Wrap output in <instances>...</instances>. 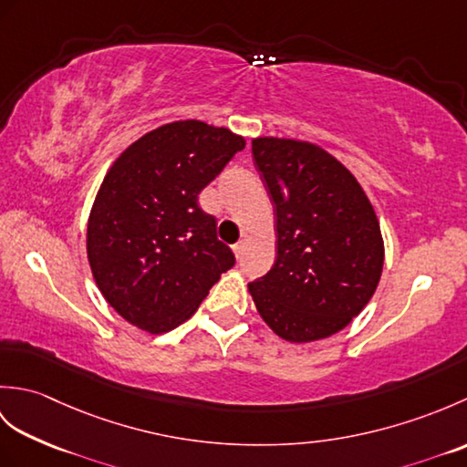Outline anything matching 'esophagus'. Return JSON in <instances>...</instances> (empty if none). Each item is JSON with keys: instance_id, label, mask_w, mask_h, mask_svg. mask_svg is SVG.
Here are the masks:
<instances>
[{"instance_id": "1", "label": "esophagus", "mask_w": 467, "mask_h": 467, "mask_svg": "<svg viewBox=\"0 0 467 467\" xmlns=\"http://www.w3.org/2000/svg\"><path fill=\"white\" fill-rule=\"evenodd\" d=\"M233 251H234V254H236V256H239V259H241V256H243V253H244V243H243V241H239V243H236V244L233 246Z\"/></svg>"}]
</instances>
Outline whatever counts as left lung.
<instances>
[{
	"mask_svg": "<svg viewBox=\"0 0 467 467\" xmlns=\"http://www.w3.org/2000/svg\"><path fill=\"white\" fill-rule=\"evenodd\" d=\"M276 214V261L249 293L263 321L289 343L327 339L359 315L379 285V218L349 168L325 148L253 138Z\"/></svg>",
	"mask_w": 467,
	"mask_h": 467,
	"instance_id": "obj_1",
	"label": "left lung"
}]
</instances>
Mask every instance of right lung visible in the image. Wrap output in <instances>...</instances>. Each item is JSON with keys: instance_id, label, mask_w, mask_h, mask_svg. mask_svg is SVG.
<instances>
[{"instance_id": "1", "label": "right lung", "mask_w": 467, "mask_h": 467, "mask_svg": "<svg viewBox=\"0 0 467 467\" xmlns=\"http://www.w3.org/2000/svg\"><path fill=\"white\" fill-rule=\"evenodd\" d=\"M244 144L224 126L178 120L108 168L88 216V263L108 305L138 329L161 335L191 319L234 265L198 192Z\"/></svg>"}]
</instances>
